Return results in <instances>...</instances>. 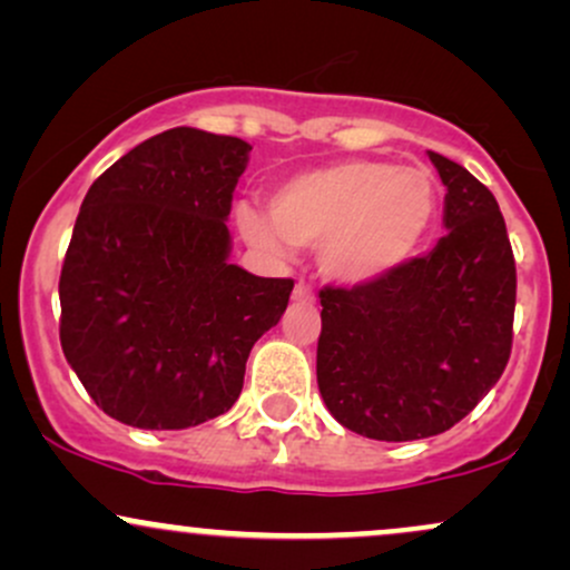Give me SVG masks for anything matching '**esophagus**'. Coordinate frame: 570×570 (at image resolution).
I'll return each instance as SVG.
<instances>
[{
	"label": "esophagus",
	"instance_id": "esophagus-1",
	"mask_svg": "<svg viewBox=\"0 0 570 570\" xmlns=\"http://www.w3.org/2000/svg\"><path fill=\"white\" fill-rule=\"evenodd\" d=\"M294 299H297V303L311 305L313 299H316V294L311 292V286H307V284H297V286H294Z\"/></svg>",
	"mask_w": 570,
	"mask_h": 570
}]
</instances>
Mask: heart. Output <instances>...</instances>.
Segmentation results:
<instances>
[{
	"label": "heart",
	"mask_w": 570,
	"mask_h": 570,
	"mask_svg": "<svg viewBox=\"0 0 570 570\" xmlns=\"http://www.w3.org/2000/svg\"><path fill=\"white\" fill-rule=\"evenodd\" d=\"M271 218L240 208L238 225L263 252L322 246L324 276L367 286L417 257L440 219V187L426 168L391 160H343L286 179L271 195Z\"/></svg>",
	"instance_id": "obj_1"
}]
</instances>
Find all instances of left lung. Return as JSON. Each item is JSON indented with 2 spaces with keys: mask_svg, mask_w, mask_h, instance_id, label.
<instances>
[{
  "mask_svg": "<svg viewBox=\"0 0 570 570\" xmlns=\"http://www.w3.org/2000/svg\"><path fill=\"white\" fill-rule=\"evenodd\" d=\"M429 158L448 187V235L394 276L318 292L326 410L381 442L453 429L499 383L512 353L517 271L499 203L463 166Z\"/></svg>",
  "mask_w": 570,
  "mask_h": 570,
  "instance_id": "8db88e82",
  "label": "left lung"
}]
</instances>
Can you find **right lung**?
Instances as JSON below:
<instances>
[{"label": "right lung", "instance_id": "right-lung-1", "mask_svg": "<svg viewBox=\"0 0 570 570\" xmlns=\"http://www.w3.org/2000/svg\"><path fill=\"white\" fill-rule=\"evenodd\" d=\"M248 144L171 128L90 185L67 257L61 348L90 399L136 429H189L235 404L292 278L230 265L225 219Z\"/></svg>", "mask_w": 570, "mask_h": 570}]
</instances>
